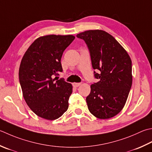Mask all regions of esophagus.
Segmentation results:
<instances>
[{
    "label": "esophagus",
    "instance_id": "obj_1",
    "mask_svg": "<svg viewBox=\"0 0 152 152\" xmlns=\"http://www.w3.org/2000/svg\"><path fill=\"white\" fill-rule=\"evenodd\" d=\"M80 85H81V83H73V86L75 88L78 87Z\"/></svg>",
    "mask_w": 152,
    "mask_h": 152
}]
</instances>
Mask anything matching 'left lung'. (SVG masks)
Masks as SVG:
<instances>
[{
	"mask_svg": "<svg viewBox=\"0 0 152 152\" xmlns=\"http://www.w3.org/2000/svg\"><path fill=\"white\" fill-rule=\"evenodd\" d=\"M90 53L94 77L86 97L91 113L101 119L115 117L124 107L132 86V61L126 50L107 32L99 29L80 33Z\"/></svg>",
	"mask_w": 152,
	"mask_h": 152,
	"instance_id": "1",
	"label": "left lung"
}]
</instances>
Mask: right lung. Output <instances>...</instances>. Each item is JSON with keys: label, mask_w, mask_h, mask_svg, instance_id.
<instances>
[{"label": "right lung", "mask_w": 152, "mask_h": 152, "mask_svg": "<svg viewBox=\"0 0 152 152\" xmlns=\"http://www.w3.org/2000/svg\"><path fill=\"white\" fill-rule=\"evenodd\" d=\"M74 39L72 35L39 37L21 61L19 80L23 98L31 111L45 119L55 120L68 108L72 84L53 78L62 72V55Z\"/></svg>", "instance_id": "right-lung-1"}]
</instances>
